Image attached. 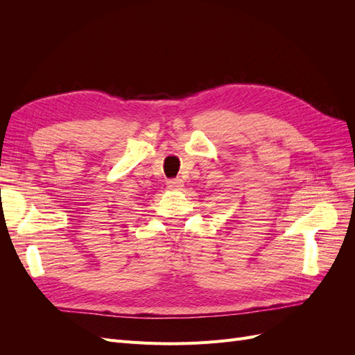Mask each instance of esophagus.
I'll use <instances>...</instances> for the list:
<instances>
[{"label":"esophagus","mask_w":355,"mask_h":355,"mask_svg":"<svg viewBox=\"0 0 355 355\" xmlns=\"http://www.w3.org/2000/svg\"><path fill=\"white\" fill-rule=\"evenodd\" d=\"M167 188L168 189H182V188H184V180H182V179H170V180H167Z\"/></svg>","instance_id":"34e87169"}]
</instances>
